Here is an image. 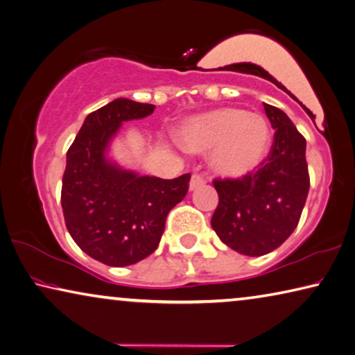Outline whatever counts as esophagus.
I'll return each instance as SVG.
<instances>
[{
    "mask_svg": "<svg viewBox=\"0 0 355 355\" xmlns=\"http://www.w3.org/2000/svg\"><path fill=\"white\" fill-rule=\"evenodd\" d=\"M205 184H206V179L205 178L200 176V174H193V176H191V179H190V190L200 189Z\"/></svg>",
    "mask_w": 355,
    "mask_h": 355,
    "instance_id": "esophagus-1",
    "label": "esophagus"
}]
</instances>
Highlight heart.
I'll return each mask as SVG.
<instances>
[{
	"instance_id": "1",
	"label": "heart",
	"mask_w": 355,
	"mask_h": 355,
	"mask_svg": "<svg viewBox=\"0 0 355 355\" xmlns=\"http://www.w3.org/2000/svg\"><path fill=\"white\" fill-rule=\"evenodd\" d=\"M178 141L189 153L212 150V170L223 178L241 179L263 165L272 135L264 116L225 107L185 121L178 129Z\"/></svg>"
}]
</instances>
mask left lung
<instances>
[{
	"mask_svg": "<svg viewBox=\"0 0 355 355\" xmlns=\"http://www.w3.org/2000/svg\"><path fill=\"white\" fill-rule=\"evenodd\" d=\"M264 110L275 133L263 165L241 179H214L218 206L212 228L247 257H263L293 234L310 190L305 138L280 108L264 103Z\"/></svg>",
	"mask_w": 355,
	"mask_h": 355,
	"instance_id": "1",
	"label": "left lung"
}]
</instances>
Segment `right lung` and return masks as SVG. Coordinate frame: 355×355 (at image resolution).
Returning a JSON list of instances; mask_svg holds the SVG:
<instances>
[{"mask_svg": "<svg viewBox=\"0 0 355 355\" xmlns=\"http://www.w3.org/2000/svg\"><path fill=\"white\" fill-rule=\"evenodd\" d=\"M150 103L116 98L86 116L67 150L61 206L69 234L86 254L113 267L135 264L159 247L168 212L189 191L190 174L138 176L107 159L124 121L146 118Z\"/></svg>", "mask_w": 355, "mask_h": 355, "instance_id": "add662e5", "label": "right lung"}]
</instances>
